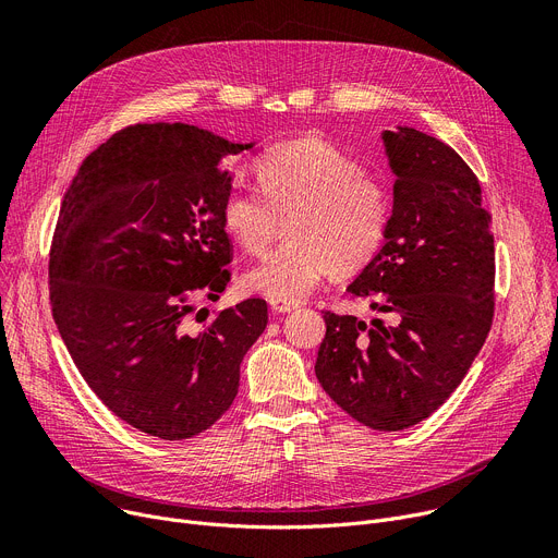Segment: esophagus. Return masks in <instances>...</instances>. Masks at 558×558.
Segmentation results:
<instances>
[{
    "label": "esophagus",
    "mask_w": 558,
    "mask_h": 558,
    "mask_svg": "<svg viewBox=\"0 0 558 558\" xmlns=\"http://www.w3.org/2000/svg\"><path fill=\"white\" fill-rule=\"evenodd\" d=\"M269 307H271L274 314H287V312H293V310H295V303H284V301L271 299V301H269Z\"/></svg>",
    "instance_id": "34e87169"
}]
</instances>
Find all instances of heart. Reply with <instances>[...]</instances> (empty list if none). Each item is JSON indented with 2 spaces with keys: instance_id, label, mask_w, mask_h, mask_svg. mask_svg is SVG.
<instances>
[{
  "instance_id": "heart-1",
  "label": "heart",
  "mask_w": 558,
  "mask_h": 558,
  "mask_svg": "<svg viewBox=\"0 0 558 558\" xmlns=\"http://www.w3.org/2000/svg\"><path fill=\"white\" fill-rule=\"evenodd\" d=\"M259 194L233 185L221 202V227L259 255L280 233L287 242L246 271L244 289L284 303L301 301L331 269L348 274L379 251L390 225L386 185L318 136L271 147L255 163Z\"/></svg>"
}]
</instances>
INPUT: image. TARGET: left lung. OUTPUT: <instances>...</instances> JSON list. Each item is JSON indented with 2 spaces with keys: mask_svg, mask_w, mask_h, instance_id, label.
Wrapping results in <instances>:
<instances>
[{
  "mask_svg": "<svg viewBox=\"0 0 558 558\" xmlns=\"http://www.w3.org/2000/svg\"><path fill=\"white\" fill-rule=\"evenodd\" d=\"M395 179L386 242L348 287L390 318L323 312L316 377L375 430L420 424L451 397L494 323L496 251L477 177L413 128L384 132Z\"/></svg>",
  "mask_w": 558,
  "mask_h": 558,
  "instance_id": "8db88e82",
  "label": "left lung"
}]
</instances>
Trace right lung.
I'll list each match as a JSON object with an SVG mask.
<instances>
[{"label":"right lung","mask_w":558,"mask_h":558,"mask_svg":"<svg viewBox=\"0 0 558 558\" xmlns=\"http://www.w3.org/2000/svg\"><path fill=\"white\" fill-rule=\"evenodd\" d=\"M246 147L185 123L130 125L96 147L62 197L49 248L60 337L109 411L159 439L195 437L229 411L269 320L267 303L248 299L189 327L231 280L221 227L231 177L217 163Z\"/></svg>","instance_id":"add662e5"}]
</instances>
